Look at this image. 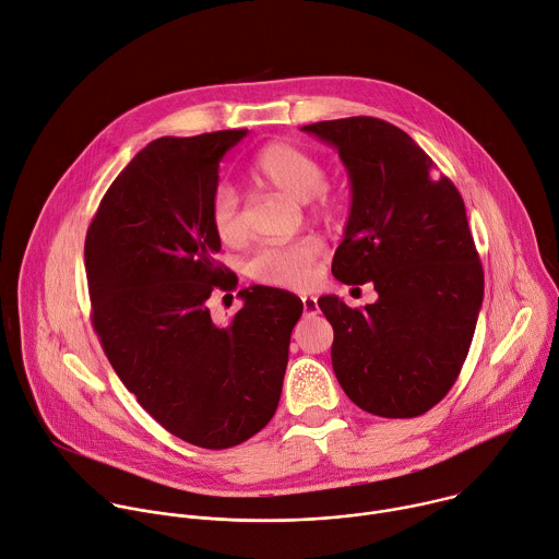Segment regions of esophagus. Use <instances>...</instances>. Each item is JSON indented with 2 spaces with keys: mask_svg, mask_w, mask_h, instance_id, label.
<instances>
[{
  "mask_svg": "<svg viewBox=\"0 0 559 559\" xmlns=\"http://www.w3.org/2000/svg\"><path fill=\"white\" fill-rule=\"evenodd\" d=\"M301 304H304V314H317L319 312V306H317V299L310 297V295H304L301 297Z\"/></svg>",
  "mask_w": 559,
  "mask_h": 559,
  "instance_id": "34e87169",
  "label": "esophagus"
}]
</instances>
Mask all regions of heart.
Here are the masks:
<instances>
[{
  "label": "heart",
  "instance_id": "1",
  "mask_svg": "<svg viewBox=\"0 0 559 559\" xmlns=\"http://www.w3.org/2000/svg\"><path fill=\"white\" fill-rule=\"evenodd\" d=\"M251 174L264 187L297 200L317 202V211L332 213L340 209V198L334 195L325 182L323 163L308 150L293 143H271L253 160ZM209 222L215 238L222 245H242L247 240V222L238 193L219 185L209 202ZM321 255V242L304 238L290 245L262 247L249 260V275L266 286L304 290L310 288L317 277V262Z\"/></svg>",
  "mask_w": 559,
  "mask_h": 559
}]
</instances>
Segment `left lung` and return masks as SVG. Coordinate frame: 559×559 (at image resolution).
Wrapping results in <instances>:
<instances>
[{
	"label": "left lung",
	"mask_w": 559,
	"mask_h": 559,
	"mask_svg": "<svg viewBox=\"0 0 559 559\" xmlns=\"http://www.w3.org/2000/svg\"><path fill=\"white\" fill-rule=\"evenodd\" d=\"M301 130L337 147L353 185L332 275L379 293L366 308L319 297L334 330V374L370 414L420 416L456 383L485 295L463 195L388 121L350 117Z\"/></svg>",
	"instance_id": "left-lung-1"
}]
</instances>
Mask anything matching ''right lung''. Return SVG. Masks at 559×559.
Segmentation results:
<instances>
[{"instance_id": "add662e5", "label": "right lung", "mask_w": 559, "mask_h": 559, "mask_svg": "<svg viewBox=\"0 0 559 559\" xmlns=\"http://www.w3.org/2000/svg\"><path fill=\"white\" fill-rule=\"evenodd\" d=\"M247 132L152 141L85 236L92 325L111 368L154 420L204 450L236 448L273 418L304 310L288 290L251 286L227 325L209 312L213 290L238 288L215 260L209 202L222 156Z\"/></svg>"}]
</instances>
